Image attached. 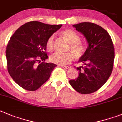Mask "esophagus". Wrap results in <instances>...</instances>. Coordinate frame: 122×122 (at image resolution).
I'll return each instance as SVG.
<instances>
[{
	"mask_svg": "<svg viewBox=\"0 0 122 122\" xmlns=\"http://www.w3.org/2000/svg\"><path fill=\"white\" fill-rule=\"evenodd\" d=\"M60 66L61 67L64 68V69H69V68H70V67L68 66H64V65H60Z\"/></svg>",
	"mask_w": 122,
	"mask_h": 122,
	"instance_id": "obj_1",
	"label": "esophagus"
}]
</instances>
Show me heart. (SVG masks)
<instances>
[{"label":"heart","instance_id":"heart-1","mask_svg":"<svg viewBox=\"0 0 122 122\" xmlns=\"http://www.w3.org/2000/svg\"><path fill=\"white\" fill-rule=\"evenodd\" d=\"M62 35L69 43L70 46L69 50H71L78 58L81 56L85 51L84 47L82 44L79 42L80 36L75 31L71 29H67L62 32ZM53 37L51 35L49 37L46 42V48L49 50H51L53 48ZM74 55L72 52L61 53L60 52H55L50 56V60L53 63L58 64L60 65H66L73 61Z\"/></svg>","mask_w":122,"mask_h":122}]
</instances>
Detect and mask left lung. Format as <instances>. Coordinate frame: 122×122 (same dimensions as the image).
<instances>
[{
	"instance_id": "8db88e82",
	"label": "left lung",
	"mask_w": 122,
	"mask_h": 122,
	"mask_svg": "<svg viewBox=\"0 0 122 122\" xmlns=\"http://www.w3.org/2000/svg\"><path fill=\"white\" fill-rule=\"evenodd\" d=\"M84 35L88 47L78 62L83 65L77 67L79 76L69 83L78 92L93 93L105 84L110 76L114 61V47L110 35L103 28L91 22L73 25Z\"/></svg>"
}]
</instances>
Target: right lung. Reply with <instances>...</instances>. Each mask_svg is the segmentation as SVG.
I'll use <instances>...</instances> for the list:
<instances>
[{
    "label": "right lung",
    "mask_w": 122,
    "mask_h": 122,
    "mask_svg": "<svg viewBox=\"0 0 122 122\" xmlns=\"http://www.w3.org/2000/svg\"><path fill=\"white\" fill-rule=\"evenodd\" d=\"M62 25L29 22L11 37L6 50L7 69L13 80L23 89L36 91L49 80L56 64L45 62L48 58L46 42Z\"/></svg>",
    "instance_id": "1"
}]
</instances>
